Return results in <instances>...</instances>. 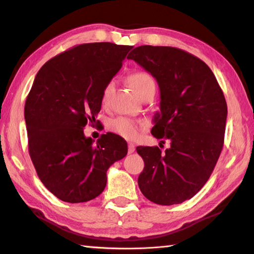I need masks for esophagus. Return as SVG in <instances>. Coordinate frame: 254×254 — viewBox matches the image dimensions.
<instances>
[{
  "instance_id": "esophagus-1",
  "label": "esophagus",
  "mask_w": 254,
  "mask_h": 254,
  "mask_svg": "<svg viewBox=\"0 0 254 254\" xmlns=\"http://www.w3.org/2000/svg\"><path fill=\"white\" fill-rule=\"evenodd\" d=\"M135 150H136L135 143L129 142V143H128V154H132V152H135Z\"/></svg>"
}]
</instances>
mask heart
<instances>
[{
	"instance_id": "heart-1",
	"label": "heart",
	"mask_w": 254,
	"mask_h": 254,
	"mask_svg": "<svg viewBox=\"0 0 254 254\" xmlns=\"http://www.w3.org/2000/svg\"><path fill=\"white\" fill-rule=\"evenodd\" d=\"M129 83H130L131 88L135 90V93L138 95L141 90L147 87L148 85L150 84H155L154 79L151 78V76L149 74L145 73V71H137V73H133L130 76H129ZM113 86L114 83L109 82L103 90V102H106L108 99L109 95H111L112 90H113ZM109 128L112 129L114 132L118 133L123 137H125L126 139H133L136 138L138 135V129H139V126L136 122L131 121V119L126 118V117H118L116 119L112 121L111 125H109Z\"/></svg>"
}]
</instances>
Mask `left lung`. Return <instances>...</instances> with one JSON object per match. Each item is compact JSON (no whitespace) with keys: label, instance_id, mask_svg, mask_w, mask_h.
Masks as SVG:
<instances>
[{"label":"left lung","instance_id":"obj_1","mask_svg":"<svg viewBox=\"0 0 254 254\" xmlns=\"http://www.w3.org/2000/svg\"><path fill=\"white\" fill-rule=\"evenodd\" d=\"M127 59L156 78L160 113L151 133L170 140L164 154L157 146L137 147L145 162L138 186L157 204L183 203L207 183L221 154L228 115L224 95L209 66L188 52L142 45Z\"/></svg>","mask_w":254,"mask_h":254}]
</instances>
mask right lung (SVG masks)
<instances>
[{
  "label": "right lung",
  "instance_id": "1",
  "mask_svg": "<svg viewBox=\"0 0 254 254\" xmlns=\"http://www.w3.org/2000/svg\"><path fill=\"white\" fill-rule=\"evenodd\" d=\"M132 46L87 43L61 53L38 70L24 107L28 152L38 178L62 201H89L103 192L106 172L127 155L125 139L106 133L95 140L103 90Z\"/></svg>",
  "mask_w": 254,
  "mask_h": 254
}]
</instances>
